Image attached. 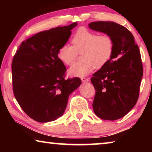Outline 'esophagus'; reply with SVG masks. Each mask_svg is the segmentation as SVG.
Instances as JSON below:
<instances>
[{
    "instance_id": "esophagus-1",
    "label": "esophagus",
    "mask_w": 152,
    "mask_h": 152,
    "mask_svg": "<svg viewBox=\"0 0 152 152\" xmlns=\"http://www.w3.org/2000/svg\"><path fill=\"white\" fill-rule=\"evenodd\" d=\"M81 80H82V82H89L90 80H91V78H82Z\"/></svg>"
}]
</instances>
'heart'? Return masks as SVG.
<instances>
[{
    "instance_id": "obj_1",
    "label": "heart",
    "mask_w": 152,
    "mask_h": 152,
    "mask_svg": "<svg viewBox=\"0 0 152 152\" xmlns=\"http://www.w3.org/2000/svg\"><path fill=\"white\" fill-rule=\"evenodd\" d=\"M72 46L65 44L59 49L58 57L65 65L71 66L76 60L77 52H80L83 61L74 64L69 69L68 74L74 77H83L96 68L100 69L109 62L113 55L114 43L109 35H99L86 28L77 31L72 39Z\"/></svg>"
}]
</instances>
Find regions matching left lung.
I'll use <instances>...</instances> for the list:
<instances>
[{
    "label": "left lung",
    "instance_id": "8db88e82",
    "mask_svg": "<svg viewBox=\"0 0 152 152\" xmlns=\"http://www.w3.org/2000/svg\"><path fill=\"white\" fill-rule=\"evenodd\" d=\"M88 27L110 36L114 43L109 62L91 78L96 90L94 112L104 120L121 119L133 109L139 97L143 76L139 47L132 33L116 23L92 22Z\"/></svg>",
    "mask_w": 152,
    "mask_h": 152
}]
</instances>
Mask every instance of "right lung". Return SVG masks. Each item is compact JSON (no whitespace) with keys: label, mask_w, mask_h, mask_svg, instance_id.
Here are the masks:
<instances>
[{"label":"right lung","mask_w":152,"mask_h":152,"mask_svg":"<svg viewBox=\"0 0 152 152\" xmlns=\"http://www.w3.org/2000/svg\"><path fill=\"white\" fill-rule=\"evenodd\" d=\"M73 23L33 35L23 42L12 62L13 92L28 116L40 123L62 116L70 94L82 83L78 78L66 80V70L58 50L70 38Z\"/></svg>","instance_id":"1"}]
</instances>
